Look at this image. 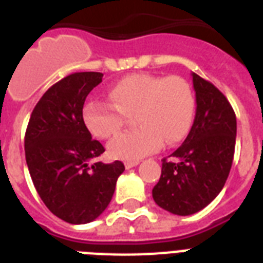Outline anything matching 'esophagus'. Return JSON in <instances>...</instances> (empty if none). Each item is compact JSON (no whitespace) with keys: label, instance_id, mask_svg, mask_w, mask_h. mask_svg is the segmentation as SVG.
<instances>
[{"label":"esophagus","instance_id":"esophagus-1","mask_svg":"<svg viewBox=\"0 0 263 263\" xmlns=\"http://www.w3.org/2000/svg\"><path fill=\"white\" fill-rule=\"evenodd\" d=\"M138 164H139V161L138 160H127L125 162H124V165H125V168L127 169L134 168V166H136Z\"/></svg>","mask_w":263,"mask_h":263}]
</instances>
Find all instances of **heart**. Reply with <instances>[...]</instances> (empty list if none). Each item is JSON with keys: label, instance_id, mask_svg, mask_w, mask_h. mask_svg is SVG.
Returning a JSON list of instances; mask_svg holds the SVG:
<instances>
[{"label": "heart", "instance_id": "heart-1", "mask_svg": "<svg viewBox=\"0 0 263 263\" xmlns=\"http://www.w3.org/2000/svg\"><path fill=\"white\" fill-rule=\"evenodd\" d=\"M110 103L91 99L84 103L82 120L98 139L117 135L135 115L140 127L121 134L107 144L115 158H139L156 152L165 142L175 146L185 139L196 110L191 84L180 76L135 73L119 80L109 91Z\"/></svg>", "mask_w": 263, "mask_h": 263}]
</instances>
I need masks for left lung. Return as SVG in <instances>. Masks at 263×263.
I'll return each mask as SVG.
<instances>
[{
  "label": "left lung",
  "instance_id": "1",
  "mask_svg": "<svg viewBox=\"0 0 263 263\" xmlns=\"http://www.w3.org/2000/svg\"><path fill=\"white\" fill-rule=\"evenodd\" d=\"M196 113L191 131L171 160H162L160 181L153 188L156 203L177 216L206 208L221 192L232 166L236 116L218 88L192 73Z\"/></svg>",
  "mask_w": 263,
  "mask_h": 263
}]
</instances>
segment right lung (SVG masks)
Returning a JSON list of instances; mask_svg holds the SVG:
<instances>
[{"label":"right lung","mask_w":263,"mask_h":263,"mask_svg":"<svg viewBox=\"0 0 263 263\" xmlns=\"http://www.w3.org/2000/svg\"><path fill=\"white\" fill-rule=\"evenodd\" d=\"M101 72H76L39 99L24 136L26 161L41 199L69 224H87L110 203L124 164L91 162L105 152L82 120L84 101Z\"/></svg>","instance_id":"right-lung-1"}]
</instances>
